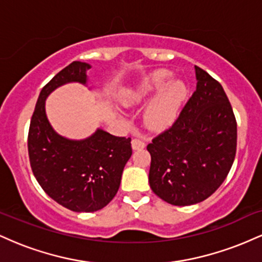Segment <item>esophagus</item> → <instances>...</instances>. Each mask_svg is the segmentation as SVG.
I'll list each match as a JSON object with an SVG mask.
<instances>
[{
    "label": "esophagus",
    "mask_w": 262,
    "mask_h": 262,
    "mask_svg": "<svg viewBox=\"0 0 262 262\" xmlns=\"http://www.w3.org/2000/svg\"><path fill=\"white\" fill-rule=\"evenodd\" d=\"M132 148L133 150H141L145 148V143L139 139H133L132 140Z\"/></svg>",
    "instance_id": "esophagus-1"
}]
</instances>
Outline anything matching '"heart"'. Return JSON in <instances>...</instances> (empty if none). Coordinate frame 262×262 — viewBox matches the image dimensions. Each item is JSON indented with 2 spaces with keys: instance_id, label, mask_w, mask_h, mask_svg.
Instances as JSON below:
<instances>
[{
  "instance_id": "b5f03b06",
  "label": "heart",
  "mask_w": 262,
  "mask_h": 262,
  "mask_svg": "<svg viewBox=\"0 0 262 262\" xmlns=\"http://www.w3.org/2000/svg\"><path fill=\"white\" fill-rule=\"evenodd\" d=\"M172 73L165 69L156 70L137 83L125 97L128 104H141L151 101L144 111V123L150 130L169 128L179 117L187 97V86L181 80H171Z\"/></svg>"
}]
</instances>
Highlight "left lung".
<instances>
[{"label": "left lung", "instance_id": "8db88e82", "mask_svg": "<svg viewBox=\"0 0 262 262\" xmlns=\"http://www.w3.org/2000/svg\"><path fill=\"white\" fill-rule=\"evenodd\" d=\"M197 86L172 127L146 146L152 192L173 206L202 202L224 182L236 151V122L223 87L198 66Z\"/></svg>", "mask_w": 262, "mask_h": 262}]
</instances>
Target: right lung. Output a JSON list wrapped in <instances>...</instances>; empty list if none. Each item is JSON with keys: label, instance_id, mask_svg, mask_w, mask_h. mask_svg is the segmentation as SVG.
I'll return each instance as SVG.
<instances>
[{"label": "right lung", "instance_id": "1", "mask_svg": "<svg viewBox=\"0 0 262 262\" xmlns=\"http://www.w3.org/2000/svg\"><path fill=\"white\" fill-rule=\"evenodd\" d=\"M90 69L87 62L74 61L43 87L28 134L29 161L41 188L65 208L86 213L102 209L113 200L132 156L130 138L97 128L85 139H69L56 133L48 119V96L66 83L87 86Z\"/></svg>", "mask_w": 262, "mask_h": 262}]
</instances>
